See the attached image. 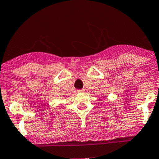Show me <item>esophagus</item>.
Masks as SVG:
<instances>
[{"label": "esophagus", "instance_id": "1", "mask_svg": "<svg viewBox=\"0 0 159 159\" xmlns=\"http://www.w3.org/2000/svg\"><path fill=\"white\" fill-rule=\"evenodd\" d=\"M84 92V89H79L78 90V92Z\"/></svg>", "mask_w": 159, "mask_h": 159}]
</instances>
